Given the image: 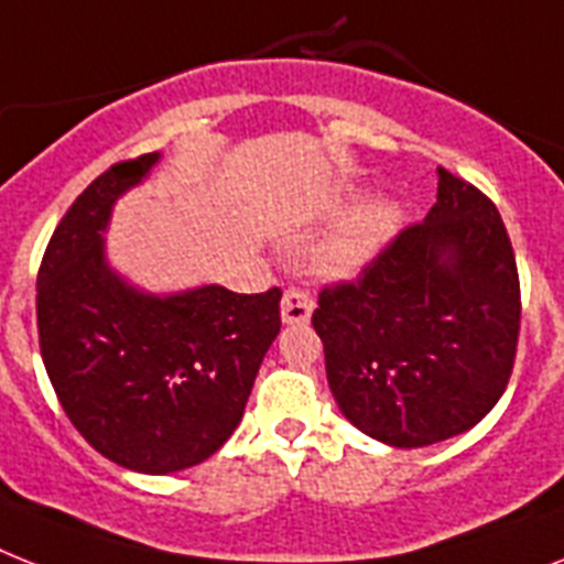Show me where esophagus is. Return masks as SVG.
Listing matches in <instances>:
<instances>
[{"label":"esophagus","mask_w":564,"mask_h":564,"mask_svg":"<svg viewBox=\"0 0 564 564\" xmlns=\"http://www.w3.org/2000/svg\"><path fill=\"white\" fill-rule=\"evenodd\" d=\"M314 311V296L308 291L291 288L282 296V323L285 325H305Z\"/></svg>","instance_id":"1"}]
</instances>
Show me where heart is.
I'll return each instance as SVG.
<instances>
[{"label": "heart", "instance_id": "b5f03b06", "mask_svg": "<svg viewBox=\"0 0 564 564\" xmlns=\"http://www.w3.org/2000/svg\"><path fill=\"white\" fill-rule=\"evenodd\" d=\"M403 218V209L398 202L380 198V202L362 207L343 230L334 236L323 250V262L334 273H351L369 262L386 248Z\"/></svg>", "mask_w": 564, "mask_h": 564}]
</instances>
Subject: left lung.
I'll list each match as a JSON object with an SVG mask.
<instances>
[{"label": "left lung", "mask_w": 564, "mask_h": 564, "mask_svg": "<svg viewBox=\"0 0 564 564\" xmlns=\"http://www.w3.org/2000/svg\"><path fill=\"white\" fill-rule=\"evenodd\" d=\"M519 271L496 204L438 166V202L357 282L323 288L311 323L339 412L415 449L473 430L505 394L519 343Z\"/></svg>", "instance_id": "obj_1"}]
</instances>
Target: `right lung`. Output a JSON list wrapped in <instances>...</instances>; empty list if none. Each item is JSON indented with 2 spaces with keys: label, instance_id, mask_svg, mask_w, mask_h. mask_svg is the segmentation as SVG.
Here are the masks:
<instances>
[{
  "label": "right lung",
  "instance_id": "right-lung-1",
  "mask_svg": "<svg viewBox=\"0 0 564 564\" xmlns=\"http://www.w3.org/2000/svg\"><path fill=\"white\" fill-rule=\"evenodd\" d=\"M158 161L149 152L91 181L36 276L42 362L65 415L97 453L147 476L195 467L230 438L282 325L279 288L149 293L111 268V207Z\"/></svg>",
  "mask_w": 564,
  "mask_h": 564
}]
</instances>
